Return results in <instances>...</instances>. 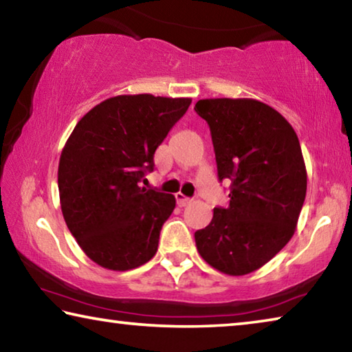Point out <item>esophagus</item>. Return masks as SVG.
<instances>
[{"mask_svg": "<svg viewBox=\"0 0 352 352\" xmlns=\"http://www.w3.org/2000/svg\"><path fill=\"white\" fill-rule=\"evenodd\" d=\"M175 199H177V205L178 206H188L190 201H192V200H190L189 197H186V195L182 194V192H177L175 194Z\"/></svg>", "mask_w": 352, "mask_h": 352, "instance_id": "34e87169", "label": "esophagus"}]
</instances>
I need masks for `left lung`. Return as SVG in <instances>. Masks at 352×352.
<instances>
[{"label": "left lung", "instance_id": "8db88e82", "mask_svg": "<svg viewBox=\"0 0 352 352\" xmlns=\"http://www.w3.org/2000/svg\"><path fill=\"white\" fill-rule=\"evenodd\" d=\"M194 110L210 126L219 180H231L230 205L214 208L211 223L195 231V245L216 270L248 275L295 233L307 189L300 141L287 119L261 100L200 99Z\"/></svg>", "mask_w": 352, "mask_h": 352}]
</instances>
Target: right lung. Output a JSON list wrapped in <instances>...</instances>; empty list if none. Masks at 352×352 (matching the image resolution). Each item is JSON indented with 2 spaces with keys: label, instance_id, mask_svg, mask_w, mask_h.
Returning <instances> with one entry per match:
<instances>
[{
  "label": "right lung",
  "instance_id": "right-lung-1",
  "mask_svg": "<svg viewBox=\"0 0 352 352\" xmlns=\"http://www.w3.org/2000/svg\"><path fill=\"white\" fill-rule=\"evenodd\" d=\"M190 100L148 93L105 99L65 142L57 172L63 219L83 253L104 269L132 270L157 253L175 197L140 183Z\"/></svg>",
  "mask_w": 352,
  "mask_h": 352
}]
</instances>
